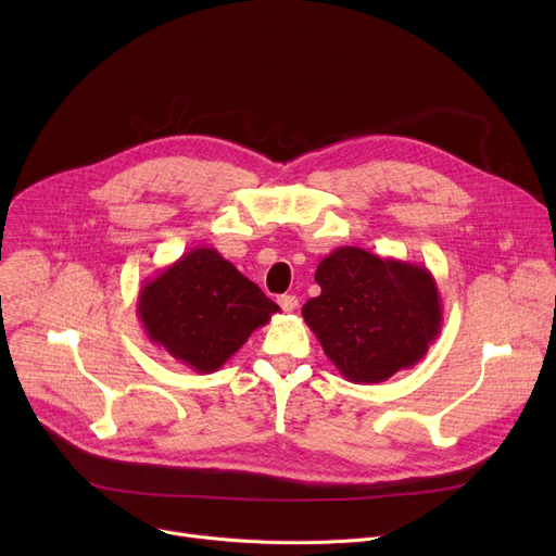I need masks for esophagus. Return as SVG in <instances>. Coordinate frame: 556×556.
Listing matches in <instances>:
<instances>
[{
	"instance_id": "obj_1",
	"label": "esophagus",
	"mask_w": 556,
	"mask_h": 556,
	"mask_svg": "<svg viewBox=\"0 0 556 556\" xmlns=\"http://www.w3.org/2000/svg\"><path fill=\"white\" fill-rule=\"evenodd\" d=\"M277 304H279L286 313H290V311H295V308L300 306V300H298L295 295H279V298H277Z\"/></svg>"
}]
</instances>
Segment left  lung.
<instances>
[{"mask_svg": "<svg viewBox=\"0 0 556 556\" xmlns=\"http://www.w3.org/2000/svg\"><path fill=\"white\" fill-rule=\"evenodd\" d=\"M315 281L323 293L302 315L346 381H388L440 336L442 298L421 263L344 245L319 261Z\"/></svg>", "mask_w": 556, "mask_h": 556, "instance_id": "8db88e82", "label": "left lung"}]
</instances>
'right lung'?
I'll return each instance as SVG.
<instances>
[{
	"mask_svg": "<svg viewBox=\"0 0 556 556\" xmlns=\"http://www.w3.org/2000/svg\"><path fill=\"white\" fill-rule=\"evenodd\" d=\"M279 306L214 248H193L146 281L137 315L151 342L182 365L220 369Z\"/></svg>",
	"mask_w": 556,
	"mask_h": 556,
	"instance_id": "add662e5",
	"label": "right lung"
}]
</instances>
